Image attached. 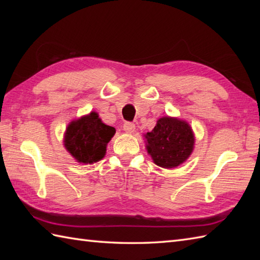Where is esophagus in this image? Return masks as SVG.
I'll return each mask as SVG.
<instances>
[{
  "mask_svg": "<svg viewBox=\"0 0 260 260\" xmlns=\"http://www.w3.org/2000/svg\"><path fill=\"white\" fill-rule=\"evenodd\" d=\"M123 128L126 133H133L135 131V124L132 123V121H126L123 125Z\"/></svg>",
  "mask_w": 260,
  "mask_h": 260,
  "instance_id": "1",
  "label": "esophagus"
}]
</instances>
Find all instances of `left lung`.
Here are the masks:
<instances>
[{
	"label": "left lung",
	"mask_w": 260,
	"mask_h": 260,
	"mask_svg": "<svg viewBox=\"0 0 260 260\" xmlns=\"http://www.w3.org/2000/svg\"><path fill=\"white\" fill-rule=\"evenodd\" d=\"M147 152L154 163L164 169L179 167L191 155L194 145L191 127L184 120L162 117L145 134Z\"/></svg>",
	"instance_id": "8db88e82"
}]
</instances>
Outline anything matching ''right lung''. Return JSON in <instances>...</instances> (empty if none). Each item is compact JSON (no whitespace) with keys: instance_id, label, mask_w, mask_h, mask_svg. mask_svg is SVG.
<instances>
[{"instance_id":"add662e5","label":"right lung","mask_w":260,"mask_h":260,"mask_svg":"<svg viewBox=\"0 0 260 260\" xmlns=\"http://www.w3.org/2000/svg\"><path fill=\"white\" fill-rule=\"evenodd\" d=\"M115 132L114 127L105 125L92 112L71 121L66 132L64 146L78 162L91 164L105 156L107 143Z\"/></svg>"}]
</instances>
